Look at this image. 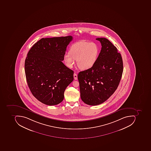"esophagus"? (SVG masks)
<instances>
[{
  "mask_svg": "<svg viewBox=\"0 0 151 151\" xmlns=\"http://www.w3.org/2000/svg\"><path fill=\"white\" fill-rule=\"evenodd\" d=\"M73 77H74V78L75 80H77V79H78V76H77V74H76V73H74V74H73Z\"/></svg>",
  "mask_w": 151,
  "mask_h": 151,
  "instance_id": "obj_1",
  "label": "esophagus"
}]
</instances>
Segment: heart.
Segmentation results:
<instances>
[{
	"mask_svg": "<svg viewBox=\"0 0 151 151\" xmlns=\"http://www.w3.org/2000/svg\"><path fill=\"white\" fill-rule=\"evenodd\" d=\"M99 53V48L97 44L83 41L72 45L69 52L64 54L63 60L66 66L69 68L73 67L75 60H77L79 69L88 70L95 64Z\"/></svg>",
	"mask_w": 151,
	"mask_h": 151,
	"instance_id": "heart-1",
	"label": "heart"
}]
</instances>
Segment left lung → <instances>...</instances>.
<instances>
[{"label":"left lung","instance_id":"1","mask_svg":"<svg viewBox=\"0 0 151 151\" xmlns=\"http://www.w3.org/2000/svg\"><path fill=\"white\" fill-rule=\"evenodd\" d=\"M102 48L93 67L80 72L78 80L80 97L89 105L100 104L114 93L120 82L123 62L116 47L108 39L100 37Z\"/></svg>","mask_w":151,"mask_h":151}]
</instances>
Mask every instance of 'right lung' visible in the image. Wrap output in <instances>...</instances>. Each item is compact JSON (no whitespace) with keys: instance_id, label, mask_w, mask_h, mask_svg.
<instances>
[{"instance_id":"1","label":"right lung","mask_w":151,"mask_h":151,"mask_svg":"<svg viewBox=\"0 0 151 151\" xmlns=\"http://www.w3.org/2000/svg\"><path fill=\"white\" fill-rule=\"evenodd\" d=\"M73 37L42 38L35 43L25 60L28 86L42 104L55 105L62 102L66 88L73 80V71L62 61Z\"/></svg>"}]
</instances>
